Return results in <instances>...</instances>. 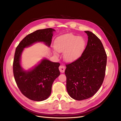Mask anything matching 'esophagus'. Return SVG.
Masks as SVG:
<instances>
[{
	"label": "esophagus",
	"mask_w": 121,
	"mask_h": 121,
	"mask_svg": "<svg viewBox=\"0 0 121 121\" xmlns=\"http://www.w3.org/2000/svg\"><path fill=\"white\" fill-rule=\"evenodd\" d=\"M59 71L61 73H63L64 72H65V66H63V65H60L59 67Z\"/></svg>",
	"instance_id": "esophagus-1"
}]
</instances>
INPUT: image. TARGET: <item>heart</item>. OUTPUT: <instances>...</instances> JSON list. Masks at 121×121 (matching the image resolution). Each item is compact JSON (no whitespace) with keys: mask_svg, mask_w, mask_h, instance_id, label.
Masks as SVG:
<instances>
[{"mask_svg":"<svg viewBox=\"0 0 121 121\" xmlns=\"http://www.w3.org/2000/svg\"><path fill=\"white\" fill-rule=\"evenodd\" d=\"M57 52H63L64 59L68 62L77 60L84 52L86 41L84 38L73 34H66L57 37L54 41ZM57 54V52H55Z\"/></svg>","mask_w":121,"mask_h":121,"instance_id":"1","label":"heart"}]
</instances>
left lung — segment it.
Returning <instances> with one entry per match:
<instances>
[{
    "label": "left lung",
    "instance_id": "1",
    "mask_svg": "<svg viewBox=\"0 0 121 121\" xmlns=\"http://www.w3.org/2000/svg\"><path fill=\"white\" fill-rule=\"evenodd\" d=\"M88 42L78 59L66 65V88L71 98L81 100L90 98L102 85L105 77L107 55L102 43L92 32L86 31Z\"/></svg>",
    "mask_w": 121,
    "mask_h": 121
}]
</instances>
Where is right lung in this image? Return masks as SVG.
Here are the masks:
<instances>
[{"mask_svg": "<svg viewBox=\"0 0 121 121\" xmlns=\"http://www.w3.org/2000/svg\"><path fill=\"white\" fill-rule=\"evenodd\" d=\"M55 31L51 28L36 30L25 37L16 49L13 65L14 78L22 93L31 100L40 101L49 97L53 82L60 75V64L43 59L33 69L24 71L20 63L22 53L24 48L37 42L50 47Z\"/></svg>", "mask_w": 121, "mask_h": 121, "instance_id": "right-lung-1", "label": "right lung"}]
</instances>
